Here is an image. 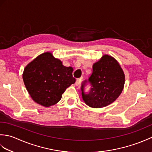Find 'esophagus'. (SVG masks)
Instances as JSON below:
<instances>
[{
	"label": "esophagus",
	"instance_id": "obj_1",
	"mask_svg": "<svg viewBox=\"0 0 152 152\" xmlns=\"http://www.w3.org/2000/svg\"><path fill=\"white\" fill-rule=\"evenodd\" d=\"M81 81H82V79H81V78H78V79H77V80H76V83H75L76 86H78V85H80V82H81Z\"/></svg>",
	"mask_w": 152,
	"mask_h": 152
}]
</instances>
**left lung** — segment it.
Here are the masks:
<instances>
[{
	"mask_svg": "<svg viewBox=\"0 0 152 152\" xmlns=\"http://www.w3.org/2000/svg\"><path fill=\"white\" fill-rule=\"evenodd\" d=\"M88 82L91 85V89L89 94H85L84 88ZM124 83V72L118 61L104 55L93 64L91 76L82 83L83 101L92 108L104 107L115 101L122 92Z\"/></svg>",
	"mask_w": 152,
	"mask_h": 152,
	"instance_id": "1",
	"label": "left lung"
}]
</instances>
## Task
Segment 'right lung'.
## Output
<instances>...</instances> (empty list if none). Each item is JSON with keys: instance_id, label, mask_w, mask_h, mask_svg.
<instances>
[{"instance_id": "add662e5", "label": "right lung", "mask_w": 152, "mask_h": 152, "mask_svg": "<svg viewBox=\"0 0 152 152\" xmlns=\"http://www.w3.org/2000/svg\"><path fill=\"white\" fill-rule=\"evenodd\" d=\"M72 72V67L63 65L51 53L46 52L27 64L23 80L33 101L49 107L59 102L66 89L75 83Z\"/></svg>"}]
</instances>
